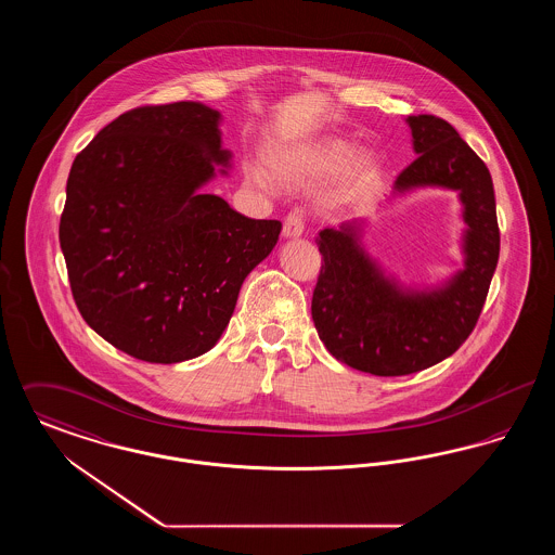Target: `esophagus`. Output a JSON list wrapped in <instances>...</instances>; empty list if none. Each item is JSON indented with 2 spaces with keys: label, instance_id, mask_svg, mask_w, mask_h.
Listing matches in <instances>:
<instances>
[{
  "label": "esophagus",
  "instance_id": "1",
  "mask_svg": "<svg viewBox=\"0 0 555 555\" xmlns=\"http://www.w3.org/2000/svg\"><path fill=\"white\" fill-rule=\"evenodd\" d=\"M301 235H304V214L301 211H291L289 216L285 218V224H283V237L299 238Z\"/></svg>",
  "mask_w": 555,
  "mask_h": 555
}]
</instances>
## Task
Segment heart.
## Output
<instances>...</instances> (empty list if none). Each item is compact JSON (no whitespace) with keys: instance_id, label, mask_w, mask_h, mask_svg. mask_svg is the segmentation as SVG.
I'll return each instance as SVG.
<instances>
[{"instance_id":"1","label":"heart","mask_w":555,"mask_h":555,"mask_svg":"<svg viewBox=\"0 0 555 555\" xmlns=\"http://www.w3.org/2000/svg\"><path fill=\"white\" fill-rule=\"evenodd\" d=\"M351 152H353V145L349 141L326 139L310 150L276 154L272 159V168H274L276 177L287 183H304L312 177L333 175V172L341 170L345 165L341 193L351 195L369 185L378 172V162L372 154L360 152V154L351 156ZM249 179L256 185L264 186V189L272 186V179L260 166L249 168Z\"/></svg>"}]
</instances>
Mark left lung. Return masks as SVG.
I'll return each instance as SVG.
<instances>
[{
  "mask_svg": "<svg viewBox=\"0 0 555 555\" xmlns=\"http://www.w3.org/2000/svg\"><path fill=\"white\" fill-rule=\"evenodd\" d=\"M414 159L393 185L391 204L418 189L455 191L466 229L464 266L437 285H403L366 251V218L324 229L312 297L318 337L347 366L374 376L430 369L468 339L500 260V229L489 168L457 131L433 114L408 116Z\"/></svg>",
  "mask_w": 555,
  "mask_h": 555,
  "instance_id": "8db88e82",
  "label": "left lung"
}]
</instances>
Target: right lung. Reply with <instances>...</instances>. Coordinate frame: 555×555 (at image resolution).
<instances>
[{
	"instance_id": "obj_1",
	"label": "right lung",
	"mask_w": 555,
	"mask_h": 555,
	"mask_svg": "<svg viewBox=\"0 0 555 555\" xmlns=\"http://www.w3.org/2000/svg\"><path fill=\"white\" fill-rule=\"evenodd\" d=\"M220 122L199 102L137 107L73 162L60 220L70 289L85 322L137 360L210 351L279 241V220L202 191L231 170Z\"/></svg>"
}]
</instances>
